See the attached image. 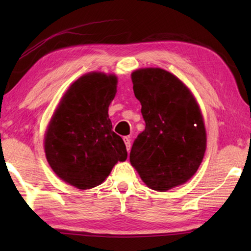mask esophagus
Wrapping results in <instances>:
<instances>
[{"label": "esophagus", "mask_w": 251, "mask_h": 251, "mask_svg": "<svg viewBox=\"0 0 251 251\" xmlns=\"http://www.w3.org/2000/svg\"><path fill=\"white\" fill-rule=\"evenodd\" d=\"M124 143H125V145H126V150H127V151H130V137L129 136H125L124 138Z\"/></svg>", "instance_id": "esophagus-1"}]
</instances>
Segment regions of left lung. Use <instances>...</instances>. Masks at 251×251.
<instances>
[{
  "label": "left lung",
  "instance_id": "1",
  "mask_svg": "<svg viewBox=\"0 0 251 251\" xmlns=\"http://www.w3.org/2000/svg\"><path fill=\"white\" fill-rule=\"evenodd\" d=\"M131 80L146 126L131 147L130 164L150 188L166 192L201 166L206 151L201 112L188 87L167 71L141 69Z\"/></svg>",
  "mask_w": 251,
  "mask_h": 251
}]
</instances>
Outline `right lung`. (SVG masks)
<instances>
[{"instance_id":"add662e5","label":"right lung","mask_w":251,"mask_h":251,"mask_svg":"<svg viewBox=\"0 0 251 251\" xmlns=\"http://www.w3.org/2000/svg\"><path fill=\"white\" fill-rule=\"evenodd\" d=\"M116 85L115 75H83L63 96L46 130L44 148L50 166L78 189L100 185L117 161L127 158L124 141L114 133L108 118Z\"/></svg>"}]
</instances>
